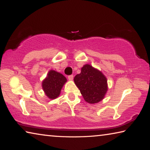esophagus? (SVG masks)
Wrapping results in <instances>:
<instances>
[{
	"mask_svg": "<svg viewBox=\"0 0 150 150\" xmlns=\"http://www.w3.org/2000/svg\"><path fill=\"white\" fill-rule=\"evenodd\" d=\"M68 79H69V81H73V75L68 76Z\"/></svg>",
	"mask_w": 150,
	"mask_h": 150,
	"instance_id": "34e87169",
	"label": "esophagus"
}]
</instances>
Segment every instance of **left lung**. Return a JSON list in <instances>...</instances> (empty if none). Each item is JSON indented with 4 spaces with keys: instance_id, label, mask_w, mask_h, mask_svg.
Returning <instances> with one entry per match:
<instances>
[{
    "instance_id": "left-lung-1",
    "label": "left lung",
    "mask_w": 150,
    "mask_h": 150,
    "mask_svg": "<svg viewBox=\"0 0 150 150\" xmlns=\"http://www.w3.org/2000/svg\"><path fill=\"white\" fill-rule=\"evenodd\" d=\"M84 100L90 104L99 103L104 99L108 91L107 79L103 73L89 64H85L81 71L74 78Z\"/></svg>"
}]
</instances>
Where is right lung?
Here are the masks:
<instances>
[{"label":"right lung","mask_w":150,"mask_h":150,"mask_svg":"<svg viewBox=\"0 0 150 150\" xmlns=\"http://www.w3.org/2000/svg\"><path fill=\"white\" fill-rule=\"evenodd\" d=\"M67 82V79L62 73L55 70H50L47 77L43 80L42 87L50 99H55L59 96L63 85Z\"/></svg>","instance_id":"right-lung-1"}]
</instances>
